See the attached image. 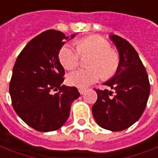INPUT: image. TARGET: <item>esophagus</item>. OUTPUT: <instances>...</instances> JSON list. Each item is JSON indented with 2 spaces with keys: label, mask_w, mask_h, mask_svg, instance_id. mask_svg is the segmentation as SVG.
Instances as JSON below:
<instances>
[{
  "label": "esophagus",
  "mask_w": 158,
  "mask_h": 158,
  "mask_svg": "<svg viewBox=\"0 0 158 158\" xmlns=\"http://www.w3.org/2000/svg\"><path fill=\"white\" fill-rule=\"evenodd\" d=\"M79 92L80 94H83L85 92V89H84V88H79Z\"/></svg>",
  "instance_id": "34e87169"
}]
</instances>
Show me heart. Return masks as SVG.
I'll use <instances>...</instances> for the list:
<instances>
[{"label": "heart", "instance_id": "obj_1", "mask_svg": "<svg viewBox=\"0 0 158 158\" xmlns=\"http://www.w3.org/2000/svg\"><path fill=\"white\" fill-rule=\"evenodd\" d=\"M77 49L71 44H65L60 50L59 59L67 70L74 69L79 65L80 55H93L88 64L91 69L77 70L69 73L67 82L71 85L85 88L101 78L113 77L119 68V53L110 48V43L99 35H91L76 43Z\"/></svg>", "mask_w": 158, "mask_h": 158}]
</instances>
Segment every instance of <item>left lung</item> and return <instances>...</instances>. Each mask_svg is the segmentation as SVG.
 <instances>
[{"label":"left lung","instance_id":"obj_1","mask_svg":"<svg viewBox=\"0 0 158 158\" xmlns=\"http://www.w3.org/2000/svg\"><path fill=\"white\" fill-rule=\"evenodd\" d=\"M110 39L118 51L120 65L117 73L104 85L113 89L115 95L106 89H95L98 99L92 109L100 127L120 131L131 126L142 116L151 85L146 70L132 46L118 35L111 34Z\"/></svg>","mask_w":158,"mask_h":158}]
</instances>
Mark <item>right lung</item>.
<instances>
[{"mask_svg": "<svg viewBox=\"0 0 158 158\" xmlns=\"http://www.w3.org/2000/svg\"><path fill=\"white\" fill-rule=\"evenodd\" d=\"M67 39L57 30L43 32L26 45L13 68L12 106L26 124L38 131L60 128L69 118L72 103L80 95L75 86L60 85L65 70L59 52ZM52 90L57 93L52 94Z\"/></svg>", "mask_w": 158, "mask_h": 158, "instance_id": "right-lung-1", "label": "right lung"}]
</instances>
